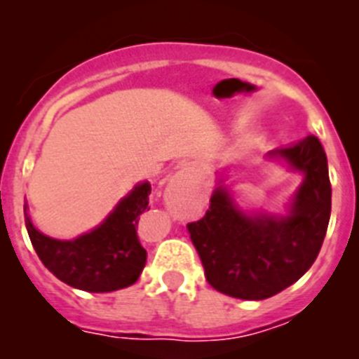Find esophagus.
Returning <instances> with one entry per match:
<instances>
[{
  "mask_svg": "<svg viewBox=\"0 0 359 359\" xmlns=\"http://www.w3.org/2000/svg\"><path fill=\"white\" fill-rule=\"evenodd\" d=\"M189 169H182L176 172L170 180V183L165 189V199L167 201H185L190 196V180Z\"/></svg>",
  "mask_w": 359,
  "mask_h": 359,
  "instance_id": "1",
  "label": "esophagus"
}]
</instances>
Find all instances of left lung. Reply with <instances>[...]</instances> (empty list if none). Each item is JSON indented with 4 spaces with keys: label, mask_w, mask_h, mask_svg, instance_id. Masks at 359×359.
Returning <instances> with one entry per match:
<instances>
[{
    "label": "left lung",
    "mask_w": 359,
    "mask_h": 359,
    "mask_svg": "<svg viewBox=\"0 0 359 359\" xmlns=\"http://www.w3.org/2000/svg\"><path fill=\"white\" fill-rule=\"evenodd\" d=\"M302 183L287 214L244 212L219 180L205 217L189 223L208 284L243 300H264L290 287L313 266L331 217L327 156L316 136L268 152Z\"/></svg>",
    "instance_id": "obj_1"
}]
</instances>
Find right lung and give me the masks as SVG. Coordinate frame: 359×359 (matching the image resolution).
Here are the masks:
<instances>
[{"label":"right lung","instance_id":"add662e5","mask_svg":"<svg viewBox=\"0 0 359 359\" xmlns=\"http://www.w3.org/2000/svg\"><path fill=\"white\" fill-rule=\"evenodd\" d=\"M151 183L135 185L102 223L72 241L53 239L37 230L25 205V224L41 262L68 286L109 293L135 284L147 261L136 223L149 207Z\"/></svg>","mask_w":359,"mask_h":359}]
</instances>
